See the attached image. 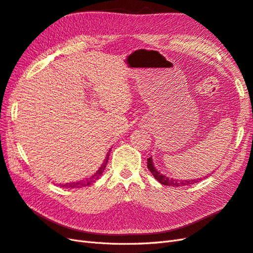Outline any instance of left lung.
Masks as SVG:
<instances>
[{"mask_svg":"<svg viewBox=\"0 0 253 253\" xmlns=\"http://www.w3.org/2000/svg\"><path fill=\"white\" fill-rule=\"evenodd\" d=\"M147 168L148 170L151 171V173L154 175V177L156 178L160 184L166 185V186H173V187H182V186H186V185H192L194 183H198L199 180H201L202 178H199V179H189V180H179V179H173V178H169L165 176L164 174H160L157 170L156 168L154 167L153 165V160L152 157L147 158Z\"/></svg>","mask_w":253,"mask_h":253,"instance_id":"8db88e82","label":"left lung"}]
</instances>
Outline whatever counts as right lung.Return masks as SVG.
I'll use <instances>...</instances> for the list:
<instances>
[{
    "label": "right lung",
    "mask_w": 253,
    "mask_h": 253,
    "mask_svg": "<svg viewBox=\"0 0 253 253\" xmlns=\"http://www.w3.org/2000/svg\"><path fill=\"white\" fill-rule=\"evenodd\" d=\"M108 159H109V154L108 156L105 160V163H103L102 167L100 168V169L96 172V174H94V175L92 177L89 178H85L83 180H80V182H76V183H68V184H60V187H64V188H82V187H86V186H89L92 185L95 180H97L99 178V176L101 175V174L103 173V171H105L106 169V165L108 164Z\"/></svg>",
    "instance_id": "add662e5"
}]
</instances>
